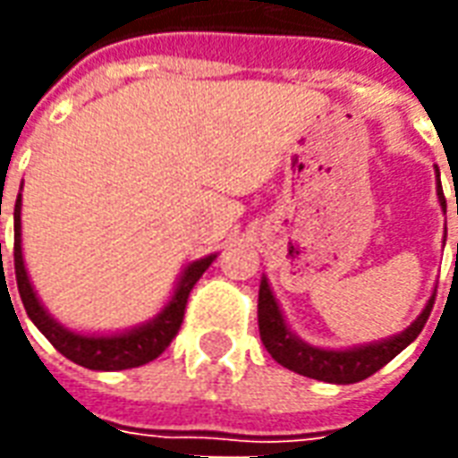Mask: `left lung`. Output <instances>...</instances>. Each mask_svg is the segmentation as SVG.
<instances>
[{"mask_svg": "<svg viewBox=\"0 0 458 458\" xmlns=\"http://www.w3.org/2000/svg\"><path fill=\"white\" fill-rule=\"evenodd\" d=\"M437 183H439V169H437ZM437 196H439V206L446 213V203H444L442 191H437ZM432 304L434 294L427 299V304L420 311V317L414 318L412 324L404 328V331L394 334V336L370 341V344L351 345V348H321V345L307 344L304 338H299L289 328L284 311H282L275 292L269 287V279L262 275L258 299L259 338H262V344L267 348V353L279 365L289 368V370H294L299 375H307V377H314V380H324V383L351 385L358 383V380H365L368 375L377 373L385 363H390L394 355L412 344L414 338L420 336L424 324H427Z\"/></svg>", "mask_w": 458, "mask_h": 458, "instance_id": "left-lung-1", "label": "left lung"}]
</instances>
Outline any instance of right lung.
<instances>
[{
	"label": "right lung",
	"mask_w": 458,
	"mask_h": 458,
	"mask_svg": "<svg viewBox=\"0 0 458 458\" xmlns=\"http://www.w3.org/2000/svg\"><path fill=\"white\" fill-rule=\"evenodd\" d=\"M21 189H24V183H21ZM21 189H19L14 206V269L19 297L24 301L26 314L34 321V327L54 344L58 353H64L68 360L90 368V370H127V368H140V365L159 358L166 351V345L171 344V338L179 334L191 289L218 255L193 259L181 269L169 301L149 321H141L137 327L122 328V331H113V334L73 331L48 314V309L38 299L34 284H31V277L26 272L24 250H21Z\"/></svg>",
	"instance_id": "obj_1"
}]
</instances>
